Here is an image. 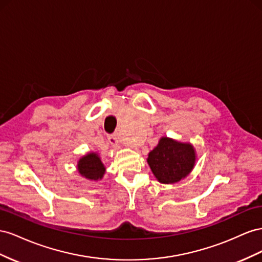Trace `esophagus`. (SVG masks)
<instances>
[{
    "label": "esophagus",
    "mask_w": 262,
    "mask_h": 262,
    "mask_svg": "<svg viewBox=\"0 0 262 262\" xmlns=\"http://www.w3.org/2000/svg\"><path fill=\"white\" fill-rule=\"evenodd\" d=\"M107 140H108V143L112 145V146H116L117 145V137H116V135L115 134H111V135H108L107 136Z\"/></svg>",
    "instance_id": "obj_1"
}]
</instances>
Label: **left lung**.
I'll return each instance as SVG.
<instances>
[{
  "instance_id": "obj_1",
  "label": "left lung",
  "mask_w": 262,
  "mask_h": 262,
  "mask_svg": "<svg viewBox=\"0 0 262 262\" xmlns=\"http://www.w3.org/2000/svg\"><path fill=\"white\" fill-rule=\"evenodd\" d=\"M148 164L157 180L174 183L188 176L195 163V151L190 144L162 137L148 155Z\"/></svg>"
}]
</instances>
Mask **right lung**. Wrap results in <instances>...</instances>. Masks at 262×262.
Here are the masks:
<instances>
[{"label":"right lung","instance_id":"add662e5","mask_svg":"<svg viewBox=\"0 0 262 262\" xmlns=\"http://www.w3.org/2000/svg\"><path fill=\"white\" fill-rule=\"evenodd\" d=\"M78 170L81 176L89 180H100L105 172V168L99 156L93 152L82 157L78 163Z\"/></svg>","mask_w":262,"mask_h":262}]
</instances>
